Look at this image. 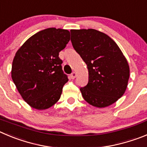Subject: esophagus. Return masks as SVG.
<instances>
[{
	"label": "esophagus",
	"instance_id": "esophagus-1",
	"mask_svg": "<svg viewBox=\"0 0 147 147\" xmlns=\"http://www.w3.org/2000/svg\"><path fill=\"white\" fill-rule=\"evenodd\" d=\"M76 76V72H73L72 74H71L70 77H71V79H74Z\"/></svg>",
	"mask_w": 147,
	"mask_h": 147
}]
</instances>
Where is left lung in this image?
<instances>
[{
  "mask_svg": "<svg viewBox=\"0 0 147 147\" xmlns=\"http://www.w3.org/2000/svg\"><path fill=\"white\" fill-rule=\"evenodd\" d=\"M72 45L87 65L88 84L80 88L89 104L104 108L118 100L127 89L128 62L115 41L94 29L71 30Z\"/></svg>",
  "mask_w": 147,
  "mask_h": 147,
  "instance_id": "left-lung-1",
  "label": "left lung"
}]
</instances>
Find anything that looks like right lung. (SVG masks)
<instances>
[{
  "label": "right lung",
  "instance_id": "add662e5",
  "mask_svg": "<svg viewBox=\"0 0 147 147\" xmlns=\"http://www.w3.org/2000/svg\"><path fill=\"white\" fill-rule=\"evenodd\" d=\"M69 41L68 30L47 28L30 37L16 52L12 80L30 107L47 109L60 98L68 79L62 70L59 52Z\"/></svg>",
  "mask_w": 147,
  "mask_h": 147
}]
</instances>
